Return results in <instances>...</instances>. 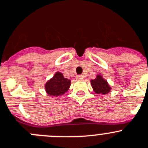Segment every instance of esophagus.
<instances>
[{"label": "esophagus", "mask_w": 148, "mask_h": 148, "mask_svg": "<svg viewBox=\"0 0 148 148\" xmlns=\"http://www.w3.org/2000/svg\"><path fill=\"white\" fill-rule=\"evenodd\" d=\"M84 77L82 75H78L76 76V79L78 80V81H82V80H84Z\"/></svg>", "instance_id": "1"}]
</instances>
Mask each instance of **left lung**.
Here are the masks:
<instances>
[{
  "instance_id": "8db88e82",
  "label": "left lung",
  "mask_w": 148,
  "mask_h": 148,
  "mask_svg": "<svg viewBox=\"0 0 148 148\" xmlns=\"http://www.w3.org/2000/svg\"><path fill=\"white\" fill-rule=\"evenodd\" d=\"M91 86H92L93 90L97 94L106 95L112 89L107 81L101 75H97L95 79L91 80Z\"/></svg>"
}]
</instances>
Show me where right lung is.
I'll return each mask as SVG.
<instances>
[{"label":"right lung","mask_w":148,"mask_h":148,"mask_svg":"<svg viewBox=\"0 0 148 148\" xmlns=\"http://www.w3.org/2000/svg\"><path fill=\"white\" fill-rule=\"evenodd\" d=\"M70 84V80L64 78L60 72H56L53 77L46 82L45 88L48 95L58 97L67 92Z\"/></svg>","instance_id":"obj_1"}]
</instances>
